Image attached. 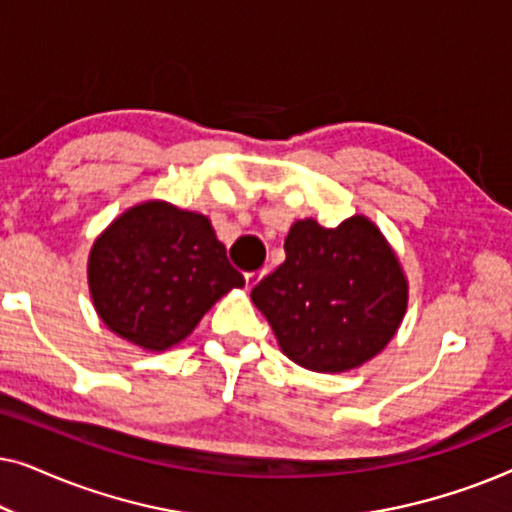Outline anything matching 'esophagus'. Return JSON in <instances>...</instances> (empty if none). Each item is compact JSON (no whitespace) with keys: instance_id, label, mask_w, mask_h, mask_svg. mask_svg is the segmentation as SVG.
I'll use <instances>...</instances> for the list:
<instances>
[{"instance_id":"obj_1","label":"esophagus","mask_w":512,"mask_h":512,"mask_svg":"<svg viewBox=\"0 0 512 512\" xmlns=\"http://www.w3.org/2000/svg\"><path fill=\"white\" fill-rule=\"evenodd\" d=\"M263 275L265 272L263 270H254V272H247V275H244V282H247V289H254V286L261 282L263 279Z\"/></svg>"}]
</instances>
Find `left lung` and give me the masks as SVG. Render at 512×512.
<instances>
[{
  "instance_id": "1",
  "label": "left lung",
  "mask_w": 512,
  "mask_h": 512,
  "mask_svg": "<svg viewBox=\"0 0 512 512\" xmlns=\"http://www.w3.org/2000/svg\"><path fill=\"white\" fill-rule=\"evenodd\" d=\"M284 251L286 261L251 289V300L293 363L347 373L389 345L408 310V279L368 216L338 228L300 219Z\"/></svg>"
}]
</instances>
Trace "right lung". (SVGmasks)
<instances>
[{
  "label": "right lung",
  "mask_w": 512,
  "mask_h": 512,
  "mask_svg": "<svg viewBox=\"0 0 512 512\" xmlns=\"http://www.w3.org/2000/svg\"><path fill=\"white\" fill-rule=\"evenodd\" d=\"M244 277L205 214L165 200L130 207L97 235L88 256L95 312L118 338L165 352Z\"/></svg>",
  "instance_id": "1"
}]
</instances>
